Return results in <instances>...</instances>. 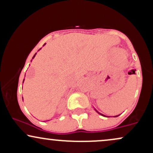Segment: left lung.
Wrapping results in <instances>:
<instances>
[{
	"instance_id": "obj_1",
	"label": "left lung",
	"mask_w": 153,
	"mask_h": 153,
	"mask_svg": "<svg viewBox=\"0 0 153 153\" xmlns=\"http://www.w3.org/2000/svg\"><path fill=\"white\" fill-rule=\"evenodd\" d=\"M97 111V112H98V113H99V114H101V116H103V117H105V115H103V114H102L99 113V111ZM118 116H119V115H118ZM118 116H115V117H118Z\"/></svg>"
}]
</instances>
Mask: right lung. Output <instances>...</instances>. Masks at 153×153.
Wrapping results in <instances>:
<instances>
[{
  "instance_id": "obj_1",
  "label": "right lung",
  "mask_w": 153,
  "mask_h": 153,
  "mask_svg": "<svg viewBox=\"0 0 153 153\" xmlns=\"http://www.w3.org/2000/svg\"><path fill=\"white\" fill-rule=\"evenodd\" d=\"M44 45H43V46H44ZM39 50H40V49H39ZM36 54H34V57H32V59H34V57H35V55H36ZM24 81H23V82H24Z\"/></svg>"
}]
</instances>
